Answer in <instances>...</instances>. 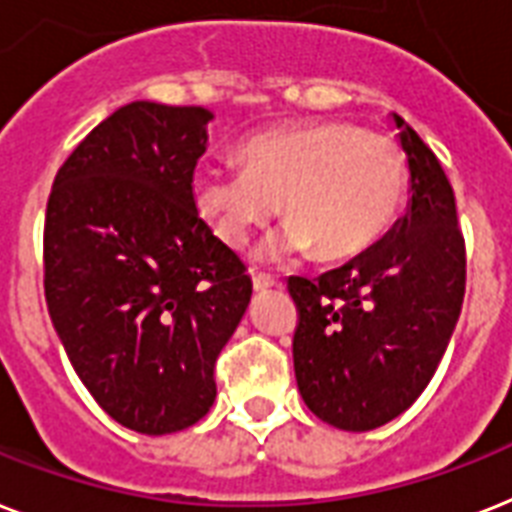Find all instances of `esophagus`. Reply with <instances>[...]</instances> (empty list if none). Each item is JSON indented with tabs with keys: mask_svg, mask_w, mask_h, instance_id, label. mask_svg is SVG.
<instances>
[{
	"mask_svg": "<svg viewBox=\"0 0 512 512\" xmlns=\"http://www.w3.org/2000/svg\"><path fill=\"white\" fill-rule=\"evenodd\" d=\"M252 286H255V292H268V289H278L281 281L278 278H270V276H255L252 278Z\"/></svg>",
	"mask_w": 512,
	"mask_h": 512,
	"instance_id": "1",
	"label": "esophagus"
}]
</instances>
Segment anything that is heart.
<instances>
[{"mask_svg":"<svg viewBox=\"0 0 512 512\" xmlns=\"http://www.w3.org/2000/svg\"><path fill=\"white\" fill-rule=\"evenodd\" d=\"M244 170L199 168L194 202L228 247H244L252 231L281 207L289 218L263 247L284 260L315 247L339 260L371 247L405 197V157L386 136L350 123L276 128L239 149Z\"/></svg>","mask_w":512,"mask_h":512,"instance_id":"1","label":"heart"}]
</instances>
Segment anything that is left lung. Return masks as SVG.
<instances>
[{
	"label": "left lung",
	"instance_id": "obj_1",
	"mask_svg": "<svg viewBox=\"0 0 512 512\" xmlns=\"http://www.w3.org/2000/svg\"><path fill=\"white\" fill-rule=\"evenodd\" d=\"M407 213L373 247L318 278H289L294 376L305 405L342 431H371L413 405L434 376L465 294L455 194L400 115Z\"/></svg>",
	"mask_w": 512,
	"mask_h": 512
}]
</instances>
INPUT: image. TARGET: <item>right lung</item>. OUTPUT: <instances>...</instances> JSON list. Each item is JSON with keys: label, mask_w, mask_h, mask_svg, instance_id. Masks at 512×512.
Returning <instances> with one entry per match:
<instances>
[{"label": "right lung", "mask_w": 512, "mask_h": 512, "mask_svg": "<svg viewBox=\"0 0 512 512\" xmlns=\"http://www.w3.org/2000/svg\"><path fill=\"white\" fill-rule=\"evenodd\" d=\"M205 107L131 102L62 162L44 220V294L73 371L139 434L189 429L215 402V360L252 278L199 218Z\"/></svg>", "instance_id": "1"}]
</instances>
